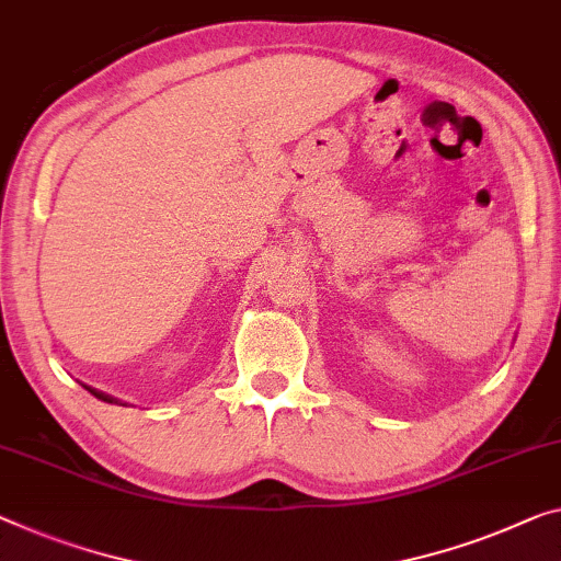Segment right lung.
Segmentation results:
<instances>
[{
    "mask_svg": "<svg viewBox=\"0 0 561 561\" xmlns=\"http://www.w3.org/2000/svg\"><path fill=\"white\" fill-rule=\"evenodd\" d=\"M88 391L92 393V396H98L100 401H107V403H117V399H112V396H107V393H102V391H98V389H90L88 386Z\"/></svg>",
    "mask_w": 561,
    "mask_h": 561,
    "instance_id": "add662e5",
    "label": "right lung"
}]
</instances>
